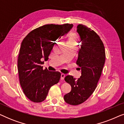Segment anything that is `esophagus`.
Listing matches in <instances>:
<instances>
[{"mask_svg": "<svg viewBox=\"0 0 124 124\" xmlns=\"http://www.w3.org/2000/svg\"><path fill=\"white\" fill-rule=\"evenodd\" d=\"M65 74L62 73V74H61V78H62V79H64V78H65Z\"/></svg>", "mask_w": 124, "mask_h": 124, "instance_id": "esophagus-1", "label": "esophagus"}]
</instances>
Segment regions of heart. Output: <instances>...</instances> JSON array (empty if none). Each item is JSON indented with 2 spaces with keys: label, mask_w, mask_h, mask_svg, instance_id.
<instances>
[{
  "label": "heart",
  "mask_w": 124,
  "mask_h": 124,
  "mask_svg": "<svg viewBox=\"0 0 124 124\" xmlns=\"http://www.w3.org/2000/svg\"><path fill=\"white\" fill-rule=\"evenodd\" d=\"M69 41L73 42V43H77V44H78L79 43V40H78V38L77 35L75 34H73L70 35V38H69Z\"/></svg>",
  "instance_id": "b5f03b06"
}]
</instances>
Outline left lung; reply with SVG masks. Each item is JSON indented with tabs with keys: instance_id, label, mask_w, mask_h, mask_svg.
<instances>
[{
	"instance_id": "8db88e82",
	"label": "left lung",
	"mask_w": 124,
	"mask_h": 124,
	"mask_svg": "<svg viewBox=\"0 0 124 124\" xmlns=\"http://www.w3.org/2000/svg\"><path fill=\"white\" fill-rule=\"evenodd\" d=\"M77 28L81 45L76 63L81 68V76L77 80L72 76H66L65 81L72 89L64 96L65 102L73 106L84 103L91 95L106 60L104 46L99 35L85 25L79 24Z\"/></svg>"
}]
</instances>
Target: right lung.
<instances>
[{"instance_id": "1", "label": "right lung", "mask_w": 124, "mask_h": 124, "mask_svg": "<svg viewBox=\"0 0 124 124\" xmlns=\"http://www.w3.org/2000/svg\"><path fill=\"white\" fill-rule=\"evenodd\" d=\"M73 25L47 24L30 31L22 42L17 67L20 85L29 99L45 101L52 86L59 82L61 73L43 69V59H48L56 40L67 34Z\"/></svg>"}]
</instances>
